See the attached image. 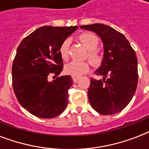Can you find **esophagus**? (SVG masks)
<instances>
[{
	"instance_id": "obj_1",
	"label": "esophagus",
	"mask_w": 149,
	"mask_h": 149,
	"mask_svg": "<svg viewBox=\"0 0 149 149\" xmlns=\"http://www.w3.org/2000/svg\"><path fill=\"white\" fill-rule=\"evenodd\" d=\"M79 79V77H72V80L74 83H77V81Z\"/></svg>"
}]
</instances>
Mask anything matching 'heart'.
<instances>
[{
	"instance_id": "heart-1",
	"label": "heart",
	"mask_w": 149,
	"mask_h": 149,
	"mask_svg": "<svg viewBox=\"0 0 149 149\" xmlns=\"http://www.w3.org/2000/svg\"><path fill=\"white\" fill-rule=\"evenodd\" d=\"M79 40L85 47L89 50L88 58L94 65L99 64L102 61V56L96 48L99 44L98 37L92 33H84L79 36ZM70 39L67 38L63 40L59 47V54L62 59L67 60L70 55ZM91 67L89 62L72 61L65 66V72L72 77H79L88 72Z\"/></svg>"
}]
</instances>
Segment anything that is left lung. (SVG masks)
Masks as SVG:
<instances>
[{
	"label": "left lung",
	"mask_w": 149,
	"mask_h": 149,
	"mask_svg": "<svg viewBox=\"0 0 149 149\" xmlns=\"http://www.w3.org/2000/svg\"><path fill=\"white\" fill-rule=\"evenodd\" d=\"M97 34L104 46L101 66L95 72L103 78H91L88 98L94 109L102 115L121 112L133 98L138 80V58L123 34L104 24L80 26Z\"/></svg>",
	"instance_id": "8db88e82"
}]
</instances>
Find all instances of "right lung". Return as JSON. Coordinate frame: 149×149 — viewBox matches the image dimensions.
<instances>
[{"mask_svg":"<svg viewBox=\"0 0 149 149\" xmlns=\"http://www.w3.org/2000/svg\"><path fill=\"white\" fill-rule=\"evenodd\" d=\"M78 26H42L22 40L12 65V86L20 105L35 116L51 119L67 107L71 76H58L63 69L59 47Z\"/></svg>","mask_w":149,"mask_h":149,"instance_id":"1","label":"right lung"}]
</instances>
